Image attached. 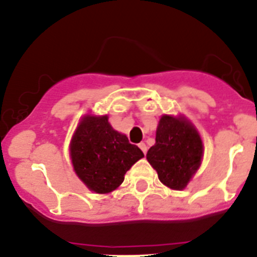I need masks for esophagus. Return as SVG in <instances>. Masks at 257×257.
I'll return each mask as SVG.
<instances>
[{"mask_svg": "<svg viewBox=\"0 0 257 257\" xmlns=\"http://www.w3.org/2000/svg\"><path fill=\"white\" fill-rule=\"evenodd\" d=\"M139 148H141V149H142V152H143V153H144V154H146V153H147V149H148V148H147L146 143H141V144H139Z\"/></svg>", "mask_w": 257, "mask_h": 257, "instance_id": "esophagus-1", "label": "esophagus"}]
</instances>
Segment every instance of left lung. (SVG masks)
Wrapping results in <instances>:
<instances>
[{
  "label": "left lung",
  "mask_w": 257,
  "mask_h": 257,
  "mask_svg": "<svg viewBox=\"0 0 257 257\" xmlns=\"http://www.w3.org/2000/svg\"><path fill=\"white\" fill-rule=\"evenodd\" d=\"M203 144L197 129L184 116L162 115L156 132V144L147 159L158 173V178L171 189L186 188L200 168Z\"/></svg>",
  "instance_id": "left-lung-1"
}]
</instances>
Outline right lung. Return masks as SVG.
<instances>
[{"label": "right lung", "mask_w": 257, "mask_h": 257, "mask_svg": "<svg viewBox=\"0 0 257 257\" xmlns=\"http://www.w3.org/2000/svg\"><path fill=\"white\" fill-rule=\"evenodd\" d=\"M76 176L90 191L109 193L124 181V174L144 154L108 121V115H85L70 142Z\"/></svg>", "instance_id": "right-lung-1"}]
</instances>
